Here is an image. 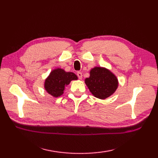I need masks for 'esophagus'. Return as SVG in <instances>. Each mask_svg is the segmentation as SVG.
I'll return each mask as SVG.
<instances>
[{
	"label": "esophagus",
	"instance_id": "esophagus-1",
	"mask_svg": "<svg viewBox=\"0 0 158 158\" xmlns=\"http://www.w3.org/2000/svg\"><path fill=\"white\" fill-rule=\"evenodd\" d=\"M77 77H79V79H82V78H83V75H82V73H81V72H78L77 73Z\"/></svg>",
	"mask_w": 158,
	"mask_h": 158
}]
</instances>
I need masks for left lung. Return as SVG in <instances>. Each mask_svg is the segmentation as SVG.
Listing matches in <instances>:
<instances>
[{"label":"left lung","mask_w":158,"mask_h":158,"mask_svg":"<svg viewBox=\"0 0 158 158\" xmlns=\"http://www.w3.org/2000/svg\"><path fill=\"white\" fill-rule=\"evenodd\" d=\"M85 83L92 95L101 100L113 95L119 85L115 74L101 66H95L90 70L89 77L85 79Z\"/></svg>","instance_id":"left-lung-1"}]
</instances>
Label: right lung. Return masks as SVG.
Returning a JSON list of instances; mask_svg holds the SVG:
<instances>
[{"instance_id": "obj_1", "label": "right lung", "mask_w": 158, "mask_h": 158, "mask_svg": "<svg viewBox=\"0 0 158 158\" xmlns=\"http://www.w3.org/2000/svg\"><path fill=\"white\" fill-rule=\"evenodd\" d=\"M78 77L74 73L66 72L64 70L57 68L52 70L44 82V88L49 94L53 98L61 96L65 88L73 80H77Z\"/></svg>"}]
</instances>
